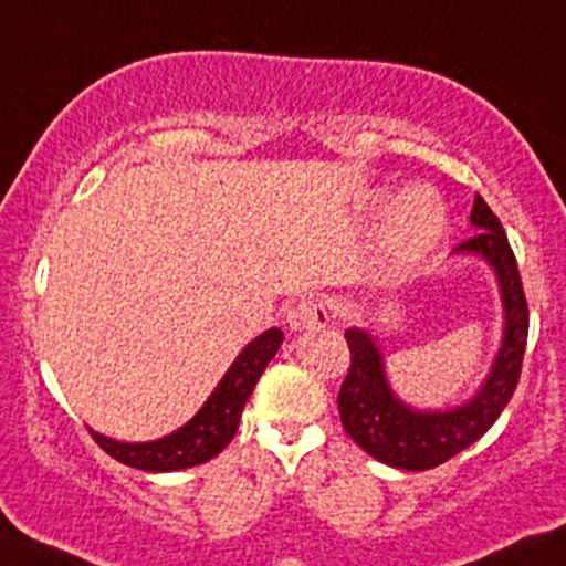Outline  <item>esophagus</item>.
Masks as SVG:
<instances>
[{
  "mask_svg": "<svg viewBox=\"0 0 566 566\" xmlns=\"http://www.w3.org/2000/svg\"><path fill=\"white\" fill-rule=\"evenodd\" d=\"M286 322L292 331H311V327H322L331 322V308H327L325 300L303 297L289 308Z\"/></svg>",
  "mask_w": 566,
  "mask_h": 566,
  "instance_id": "esophagus-1",
  "label": "esophagus"
}]
</instances>
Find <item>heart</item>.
<instances>
[{"instance_id":"1","label":"heart","mask_w":566,"mask_h":566,"mask_svg":"<svg viewBox=\"0 0 566 566\" xmlns=\"http://www.w3.org/2000/svg\"><path fill=\"white\" fill-rule=\"evenodd\" d=\"M444 222L448 217H444L439 193L428 186H413L397 199L395 211H391L389 241L397 255H422L428 247L436 244Z\"/></svg>"}]
</instances>
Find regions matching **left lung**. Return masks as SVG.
Wrapping results in <instances>:
<instances>
[{
    "instance_id": "1",
    "label": "left lung",
    "mask_w": 566,
    "mask_h": 566,
    "mask_svg": "<svg viewBox=\"0 0 566 566\" xmlns=\"http://www.w3.org/2000/svg\"><path fill=\"white\" fill-rule=\"evenodd\" d=\"M472 224L478 233L461 241L459 252H478L494 266L505 305V338L486 386L467 406L444 413H417L391 395L384 360L369 333H344L349 347V369L338 389V413L349 439L373 459L397 470H433L481 439L503 408L509 406L522 373V355L528 344V300L522 292L520 266L505 230L492 208L475 193Z\"/></svg>"
}]
</instances>
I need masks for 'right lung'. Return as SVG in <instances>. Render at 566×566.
<instances>
[{
	"label": "right lung",
	"mask_w": 566,
	"mask_h": 566,
	"mask_svg": "<svg viewBox=\"0 0 566 566\" xmlns=\"http://www.w3.org/2000/svg\"><path fill=\"white\" fill-rule=\"evenodd\" d=\"M280 344H283L280 327H272V331L261 333L255 342L247 344L244 353L233 360V367L217 386V391L208 397L206 406L199 408L197 417L166 439L127 444V441L105 439L94 430H91V436L111 459L144 472H175L206 464L213 455L222 453L228 441L235 436L244 402L250 400L258 378H261L269 360L274 358Z\"/></svg>",
	"instance_id": "right-lung-1"
}]
</instances>
